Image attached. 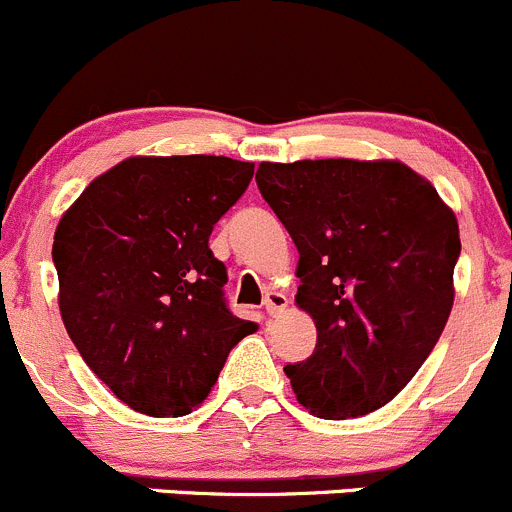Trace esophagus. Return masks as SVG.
I'll list each match as a JSON object with an SVG mask.
<instances>
[{
  "label": "esophagus",
  "instance_id": "1",
  "mask_svg": "<svg viewBox=\"0 0 512 512\" xmlns=\"http://www.w3.org/2000/svg\"><path fill=\"white\" fill-rule=\"evenodd\" d=\"M262 307H265V312L267 315H277V312H282L287 307V297L282 295V292H277V290H270L265 295V300H262Z\"/></svg>",
  "mask_w": 512,
  "mask_h": 512
}]
</instances>
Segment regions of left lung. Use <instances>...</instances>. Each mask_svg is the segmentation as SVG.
I'll list each match as a JSON object with an SVG mask.
<instances>
[{
  "mask_svg": "<svg viewBox=\"0 0 512 512\" xmlns=\"http://www.w3.org/2000/svg\"><path fill=\"white\" fill-rule=\"evenodd\" d=\"M255 180L300 252L295 302L317 327L312 355L285 365L297 400L325 420L382 408L453 310V210L398 160L262 162Z\"/></svg>",
  "mask_w": 512,
  "mask_h": 512,
  "instance_id": "8db88e82",
  "label": "left lung"
}]
</instances>
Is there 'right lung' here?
I'll list each match as a JSON object with an SVG mask.
<instances>
[{
    "label": "right lung",
    "instance_id": "right-lung-1",
    "mask_svg": "<svg viewBox=\"0 0 512 512\" xmlns=\"http://www.w3.org/2000/svg\"><path fill=\"white\" fill-rule=\"evenodd\" d=\"M252 162L130 157L89 182L54 232L59 312L89 370L137 413L180 418L257 330L232 315L212 227L242 197Z\"/></svg>",
    "mask_w": 512,
    "mask_h": 512
}]
</instances>
